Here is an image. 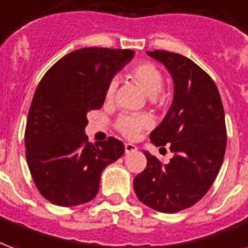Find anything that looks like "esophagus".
<instances>
[{
  "label": "esophagus",
  "instance_id": "1",
  "mask_svg": "<svg viewBox=\"0 0 248 248\" xmlns=\"http://www.w3.org/2000/svg\"><path fill=\"white\" fill-rule=\"evenodd\" d=\"M137 151V146L133 144V143H124V152L126 154H130V152Z\"/></svg>",
  "mask_w": 248,
  "mask_h": 248
}]
</instances>
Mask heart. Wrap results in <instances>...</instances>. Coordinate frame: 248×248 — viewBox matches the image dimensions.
Masks as SVG:
<instances>
[{"mask_svg":"<svg viewBox=\"0 0 248 248\" xmlns=\"http://www.w3.org/2000/svg\"><path fill=\"white\" fill-rule=\"evenodd\" d=\"M129 78L133 80L137 85L142 88L144 93L148 97H151L152 101H159V93L164 85V78L161 75L160 69L155 67L154 64L143 62V63L135 64L129 71ZM115 82H110L105 92V100L110 101L114 96ZM117 130L126 138H135L142 130L148 129L151 126V119L144 114L130 115L122 114L117 119Z\"/></svg>","mask_w":248,"mask_h":248,"instance_id":"obj_1","label":"heart"}]
</instances>
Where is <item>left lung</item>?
Returning <instances> with one entry per match:
<instances>
[{"mask_svg":"<svg viewBox=\"0 0 248 248\" xmlns=\"http://www.w3.org/2000/svg\"><path fill=\"white\" fill-rule=\"evenodd\" d=\"M147 55L166 65L175 85L168 113L150 134L173 157L163 164L144 152L147 167L135 176L134 190L154 210L177 213L199 202L217 177L227 142L225 111L216 82L190 59L168 51Z\"/></svg>","mask_w":248,"mask_h":248,"instance_id":"8db88e82","label":"left lung"}]
</instances>
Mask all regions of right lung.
Returning <instances> with one entry per match:
<instances>
[{
	"mask_svg": "<svg viewBox=\"0 0 248 248\" xmlns=\"http://www.w3.org/2000/svg\"><path fill=\"white\" fill-rule=\"evenodd\" d=\"M131 49L88 47L65 55L36 88L27 115V166L40 194L58 206L91 201L102 170L124 155V143L110 137L88 142L91 110L101 109L108 85L134 58Z\"/></svg>",
	"mask_w": 248,
	"mask_h": 248,
	"instance_id": "obj_1",
	"label": "right lung"
}]
</instances>
